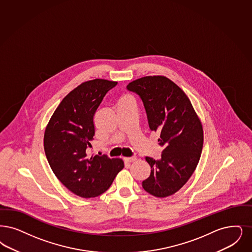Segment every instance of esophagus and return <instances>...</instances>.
<instances>
[{
  "label": "esophagus",
  "mask_w": 252,
  "mask_h": 252,
  "mask_svg": "<svg viewBox=\"0 0 252 252\" xmlns=\"http://www.w3.org/2000/svg\"><path fill=\"white\" fill-rule=\"evenodd\" d=\"M125 160L128 163L131 162H135L137 160V158L136 157H130V158H125Z\"/></svg>",
  "instance_id": "obj_1"
}]
</instances>
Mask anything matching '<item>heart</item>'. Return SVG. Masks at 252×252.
I'll list each match as a JSON object with an SVG mask.
<instances>
[{"label":"heart","mask_w":252,"mask_h":252,"mask_svg":"<svg viewBox=\"0 0 252 252\" xmlns=\"http://www.w3.org/2000/svg\"><path fill=\"white\" fill-rule=\"evenodd\" d=\"M122 99H132V97H131L130 95L126 94V95H124V96L122 97L121 100Z\"/></svg>","instance_id":"heart-1"}]
</instances>
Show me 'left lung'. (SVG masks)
I'll return each instance as SVG.
<instances>
[{"instance_id": "left-lung-1", "label": "left lung", "mask_w": 252, "mask_h": 252, "mask_svg": "<svg viewBox=\"0 0 252 252\" xmlns=\"http://www.w3.org/2000/svg\"><path fill=\"white\" fill-rule=\"evenodd\" d=\"M127 90L140 95L149 127L160 135L161 158L146 157L150 176L142 182L145 191L165 198L189 181L201 158L203 130L188 95L164 76H147L133 81Z\"/></svg>"}]
</instances>
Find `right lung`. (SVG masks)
<instances>
[{"mask_svg":"<svg viewBox=\"0 0 252 252\" xmlns=\"http://www.w3.org/2000/svg\"><path fill=\"white\" fill-rule=\"evenodd\" d=\"M116 81L95 79L82 82L62 100L44 135V149L61 183L81 198L97 197L111 187L124 168L120 158L88 156L94 140V116Z\"/></svg>","mask_w":252,"mask_h":252,"instance_id":"right-lung-1","label":"right lung"}]
</instances>
